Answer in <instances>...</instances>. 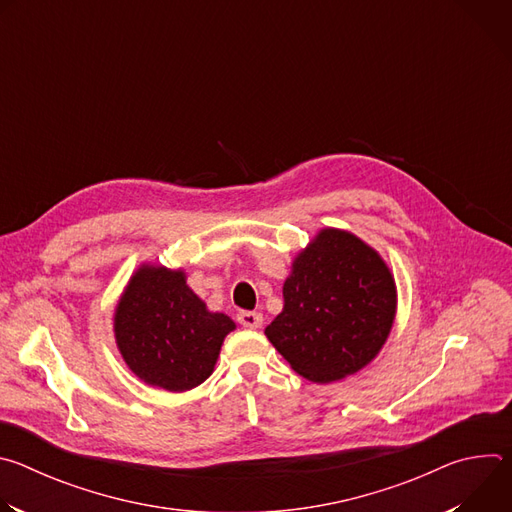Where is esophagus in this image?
<instances>
[{"instance_id":"34e87169","label":"esophagus","mask_w":512,"mask_h":512,"mask_svg":"<svg viewBox=\"0 0 512 512\" xmlns=\"http://www.w3.org/2000/svg\"><path fill=\"white\" fill-rule=\"evenodd\" d=\"M237 322H239L243 328L255 330V328H261L263 316H261L259 312H241V314L237 316Z\"/></svg>"}]
</instances>
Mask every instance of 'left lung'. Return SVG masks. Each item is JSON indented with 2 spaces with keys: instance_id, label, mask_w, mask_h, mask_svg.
<instances>
[{
  "instance_id": "obj_1",
  "label": "left lung",
  "mask_w": 512,
  "mask_h": 512,
  "mask_svg": "<svg viewBox=\"0 0 512 512\" xmlns=\"http://www.w3.org/2000/svg\"><path fill=\"white\" fill-rule=\"evenodd\" d=\"M397 314V285L383 257L340 229H322L291 263L283 310L265 336L289 367L332 383L381 352Z\"/></svg>"
}]
</instances>
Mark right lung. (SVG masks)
Listing matches in <instances>:
<instances>
[{"label":"right lung","instance_id":"obj_1","mask_svg":"<svg viewBox=\"0 0 512 512\" xmlns=\"http://www.w3.org/2000/svg\"><path fill=\"white\" fill-rule=\"evenodd\" d=\"M235 322L210 312L182 269L143 263L127 281L113 316L117 348L145 385L184 393L204 383Z\"/></svg>","mask_w":512,"mask_h":512}]
</instances>
